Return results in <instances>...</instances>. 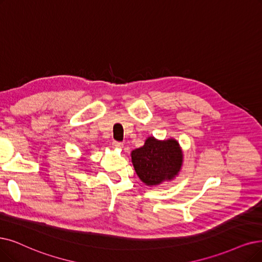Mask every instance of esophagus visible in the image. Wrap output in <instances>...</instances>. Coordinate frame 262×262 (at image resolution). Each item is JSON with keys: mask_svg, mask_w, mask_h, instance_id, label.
<instances>
[{"mask_svg": "<svg viewBox=\"0 0 262 262\" xmlns=\"http://www.w3.org/2000/svg\"><path fill=\"white\" fill-rule=\"evenodd\" d=\"M113 147L114 148H122L123 144L121 142H118V141H114L113 142Z\"/></svg>", "mask_w": 262, "mask_h": 262, "instance_id": "esophagus-1", "label": "esophagus"}]
</instances>
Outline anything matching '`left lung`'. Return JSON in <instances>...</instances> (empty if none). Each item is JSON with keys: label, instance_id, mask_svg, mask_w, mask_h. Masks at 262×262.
I'll use <instances>...</instances> for the list:
<instances>
[{"label": "left lung", "instance_id": "obj_1", "mask_svg": "<svg viewBox=\"0 0 262 262\" xmlns=\"http://www.w3.org/2000/svg\"><path fill=\"white\" fill-rule=\"evenodd\" d=\"M131 157L135 172L148 186L172 180L179 174L183 162L180 145L172 139L157 141L150 137L144 146L131 152Z\"/></svg>", "mask_w": 262, "mask_h": 262}]
</instances>
